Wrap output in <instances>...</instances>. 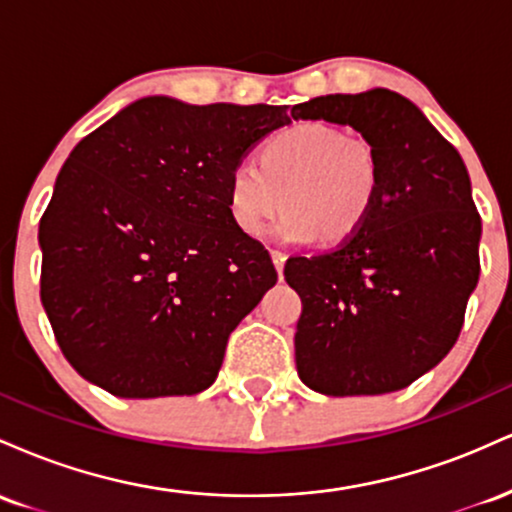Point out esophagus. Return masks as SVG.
<instances>
[{"mask_svg": "<svg viewBox=\"0 0 512 512\" xmlns=\"http://www.w3.org/2000/svg\"><path fill=\"white\" fill-rule=\"evenodd\" d=\"M272 260H274V267H276V274H279V279H284V264H286V255L281 250H272Z\"/></svg>", "mask_w": 512, "mask_h": 512, "instance_id": "1", "label": "esophagus"}]
</instances>
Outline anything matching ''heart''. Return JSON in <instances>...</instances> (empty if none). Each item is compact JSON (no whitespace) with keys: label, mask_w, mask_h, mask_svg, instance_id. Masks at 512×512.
Instances as JSON below:
<instances>
[{"label":"heart","mask_w":512,"mask_h":512,"mask_svg":"<svg viewBox=\"0 0 512 512\" xmlns=\"http://www.w3.org/2000/svg\"><path fill=\"white\" fill-rule=\"evenodd\" d=\"M380 158L373 144L327 122H301L269 139L260 166L238 161L228 173V214L245 236H260L269 219L284 243L351 238L373 209Z\"/></svg>","instance_id":"b5f03b06"}]
</instances>
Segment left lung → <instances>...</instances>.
Returning <instances> with one entry per match:
<instances>
[{
    "mask_svg": "<svg viewBox=\"0 0 512 512\" xmlns=\"http://www.w3.org/2000/svg\"><path fill=\"white\" fill-rule=\"evenodd\" d=\"M291 117L354 127L380 158L378 197L354 236L284 267L303 301L298 375L330 397L397 392L448 356L477 289L481 219L467 166L387 88L313 98Z\"/></svg>",
    "mask_w": 512,
    "mask_h": 512,
    "instance_id": "left-lung-1",
    "label": "left lung"
}]
</instances>
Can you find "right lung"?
I'll use <instances>...</instances> for the list:
<instances>
[{
	"label": "right lung",
	"mask_w": 512,
	"mask_h": 512,
	"mask_svg": "<svg viewBox=\"0 0 512 512\" xmlns=\"http://www.w3.org/2000/svg\"><path fill=\"white\" fill-rule=\"evenodd\" d=\"M286 105L146 96L74 146L38 228L40 301L64 358L115 397L197 395L276 284L228 214V173Z\"/></svg>",
	"instance_id": "1"
}]
</instances>
